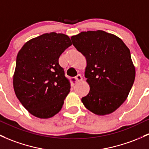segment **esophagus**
Here are the masks:
<instances>
[{
    "label": "esophagus",
    "instance_id": "1",
    "mask_svg": "<svg viewBox=\"0 0 149 149\" xmlns=\"http://www.w3.org/2000/svg\"><path fill=\"white\" fill-rule=\"evenodd\" d=\"M82 80V77H81V76L80 74H78L77 76H76V77H75V81H76V82H79V81H81Z\"/></svg>",
    "mask_w": 149,
    "mask_h": 149
}]
</instances>
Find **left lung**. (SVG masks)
I'll return each instance as SVG.
<instances>
[{
    "mask_svg": "<svg viewBox=\"0 0 149 149\" xmlns=\"http://www.w3.org/2000/svg\"><path fill=\"white\" fill-rule=\"evenodd\" d=\"M71 40L87 61L90 89L83 104L97 115L111 113L125 102L135 79L130 50L119 37L103 30L81 32Z\"/></svg>",
    "mask_w": 149,
    "mask_h": 149,
    "instance_id": "left-lung-1",
    "label": "left lung"
}]
</instances>
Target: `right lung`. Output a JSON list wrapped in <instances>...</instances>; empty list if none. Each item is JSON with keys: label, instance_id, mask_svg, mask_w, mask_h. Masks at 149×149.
I'll list each match as a JSON object with an SVG mask.
<instances>
[{"label": "right lung", "instance_id": "1", "mask_svg": "<svg viewBox=\"0 0 149 149\" xmlns=\"http://www.w3.org/2000/svg\"><path fill=\"white\" fill-rule=\"evenodd\" d=\"M71 45L69 36L52 32L30 40L17 53L14 91L33 116L48 119L61 110L70 83L58 60Z\"/></svg>", "mask_w": 149, "mask_h": 149}]
</instances>
